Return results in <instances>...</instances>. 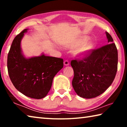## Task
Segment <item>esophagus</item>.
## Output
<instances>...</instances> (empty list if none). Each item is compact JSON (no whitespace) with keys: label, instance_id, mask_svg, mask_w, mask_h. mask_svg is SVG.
Here are the masks:
<instances>
[{"label":"esophagus","instance_id":"1","mask_svg":"<svg viewBox=\"0 0 127 127\" xmlns=\"http://www.w3.org/2000/svg\"><path fill=\"white\" fill-rule=\"evenodd\" d=\"M64 64L66 66L69 65V61H68V60H65V61H64Z\"/></svg>","mask_w":127,"mask_h":127}]
</instances>
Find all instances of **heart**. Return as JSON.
<instances>
[{"label": "heart", "instance_id": "heart-1", "mask_svg": "<svg viewBox=\"0 0 127 127\" xmlns=\"http://www.w3.org/2000/svg\"><path fill=\"white\" fill-rule=\"evenodd\" d=\"M87 40V37H83L77 41L68 42L66 44V46L70 49L77 48L74 50V54L76 57L79 58L85 57L94 46L92 42H87L85 44Z\"/></svg>", "mask_w": 127, "mask_h": 127}]
</instances>
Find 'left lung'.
Wrapping results in <instances>:
<instances>
[{
	"label": "left lung",
	"instance_id": "1",
	"mask_svg": "<svg viewBox=\"0 0 127 127\" xmlns=\"http://www.w3.org/2000/svg\"><path fill=\"white\" fill-rule=\"evenodd\" d=\"M109 44L91 50L82 59L72 60V86L78 96L97 97L113 83L118 69V50L111 35L106 32Z\"/></svg>",
	"mask_w": 127,
	"mask_h": 127
}]
</instances>
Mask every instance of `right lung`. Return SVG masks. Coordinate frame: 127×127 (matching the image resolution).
<instances>
[{"mask_svg": "<svg viewBox=\"0 0 127 127\" xmlns=\"http://www.w3.org/2000/svg\"><path fill=\"white\" fill-rule=\"evenodd\" d=\"M27 30H23L13 41L8 55V72L18 91L27 97L41 99L47 95L54 77L63 67V59L44 54L26 58L21 41Z\"/></svg>", "mask_w": 127, "mask_h": 127, "instance_id": "1", "label": "right lung"}]
</instances>
